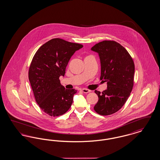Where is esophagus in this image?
<instances>
[{
    "label": "esophagus",
    "mask_w": 160,
    "mask_h": 160,
    "mask_svg": "<svg viewBox=\"0 0 160 160\" xmlns=\"http://www.w3.org/2000/svg\"><path fill=\"white\" fill-rule=\"evenodd\" d=\"M82 91L83 92V93H89V92H91V91H90V90H89V89H87L83 88V89H82Z\"/></svg>",
    "instance_id": "obj_1"
}]
</instances>
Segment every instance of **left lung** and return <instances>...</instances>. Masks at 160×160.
Wrapping results in <instances>:
<instances>
[{
  "label": "left lung",
  "instance_id": "1",
  "mask_svg": "<svg viewBox=\"0 0 160 160\" xmlns=\"http://www.w3.org/2000/svg\"><path fill=\"white\" fill-rule=\"evenodd\" d=\"M91 50L98 53L101 62L100 80L106 82L107 88L95 92L98 101L93 107L98 114H113L125 104L134 84V63L127 50L114 41H103Z\"/></svg>",
  "mask_w": 160,
  "mask_h": 160
}]
</instances>
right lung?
I'll return each mask as SVG.
<instances>
[{
  "label": "right lung",
  "instance_id": "1",
  "mask_svg": "<svg viewBox=\"0 0 160 160\" xmlns=\"http://www.w3.org/2000/svg\"><path fill=\"white\" fill-rule=\"evenodd\" d=\"M83 46L61 38H54L41 46L29 69V80L35 100L41 109L51 116L65 113L71 106L74 89L61 85L71 56Z\"/></svg>",
  "mask_w": 160,
  "mask_h": 160
}]
</instances>
